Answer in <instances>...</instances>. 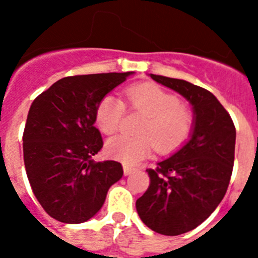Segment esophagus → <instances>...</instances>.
<instances>
[{"mask_svg": "<svg viewBox=\"0 0 258 258\" xmlns=\"http://www.w3.org/2000/svg\"><path fill=\"white\" fill-rule=\"evenodd\" d=\"M133 172H134V168H132V166H129V165H124V174L125 175L132 174Z\"/></svg>", "mask_w": 258, "mask_h": 258, "instance_id": "34e87169", "label": "esophagus"}]
</instances>
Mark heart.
Masks as SVG:
<instances>
[{
    "label": "heart",
    "instance_id": "obj_1",
    "mask_svg": "<svg viewBox=\"0 0 258 258\" xmlns=\"http://www.w3.org/2000/svg\"><path fill=\"white\" fill-rule=\"evenodd\" d=\"M131 107L146 115L138 137L117 136L107 142L109 157L129 165L142 161L156 149L161 154H170L181 147L192 131V116L181 107V101L172 93L155 84L145 83L126 89ZM125 115V104L118 97L107 94L95 109V121L103 133L118 131Z\"/></svg>",
    "mask_w": 258,
    "mask_h": 258
}]
</instances>
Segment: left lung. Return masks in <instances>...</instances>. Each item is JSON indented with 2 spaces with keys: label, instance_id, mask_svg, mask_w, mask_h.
<instances>
[{
  "label": "left lung",
  "instance_id": "left-lung-1",
  "mask_svg": "<svg viewBox=\"0 0 258 258\" xmlns=\"http://www.w3.org/2000/svg\"><path fill=\"white\" fill-rule=\"evenodd\" d=\"M192 107V131L181 149L156 169H147L150 186L136 207L152 231L174 236L191 231L213 213L231 178L236 131L211 92L184 80L150 75Z\"/></svg>",
  "mask_w": 258,
  "mask_h": 258
}]
</instances>
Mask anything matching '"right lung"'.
<instances>
[{
    "mask_svg": "<svg viewBox=\"0 0 258 258\" xmlns=\"http://www.w3.org/2000/svg\"><path fill=\"white\" fill-rule=\"evenodd\" d=\"M133 74L64 77L32 103L23 134L24 165L35 197L52 218L64 223L90 220L122 177L117 161L93 160L103 147L94 126L95 109Z\"/></svg>",
    "mask_w": 258,
    "mask_h": 258,
    "instance_id": "1",
    "label": "right lung"
}]
</instances>
